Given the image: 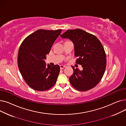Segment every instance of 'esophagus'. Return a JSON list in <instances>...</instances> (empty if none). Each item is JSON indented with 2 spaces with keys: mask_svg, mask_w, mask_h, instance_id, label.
Listing matches in <instances>:
<instances>
[{
  "mask_svg": "<svg viewBox=\"0 0 126 126\" xmlns=\"http://www.w3.org/2000/svg\"><path fill=\"white\" fill-rule=\"evenodd\" d=\"M60 69H63L66 66H64V65H60Z\"/></svg>",
  "mask_w": 126,
  "mask_h": 126,
  "instance_id": "obj_1",
  "label": "esophagus"
}]
</instances>
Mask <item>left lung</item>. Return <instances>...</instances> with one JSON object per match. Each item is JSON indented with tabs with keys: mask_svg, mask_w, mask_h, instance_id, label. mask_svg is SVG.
Here are the masks:
<instances>
[{
	"mask_svg": "<svg viewBox=\"0 0 126 126\" xmlns=\"http://www.w3.org/2000/svg\"><path fill=\"white\" fill-rule=\"evenodd\" d=\"M60 36L69 39L75 46L76 63L81 65L83 70L75 68L69 78L76 89L85 91L94 87L104 74L106 67V56L103 46L94 35L81 29L69 30Z\"/></svg>",
	"mask_w": 126,
	"mask_h": 126,
	"instance_id": "left-lung-1",
	"label": "left lung"
}]
</instances>
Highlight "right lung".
Returning a JSON list of instances; mask_svg holds the SVG:
<instances>
[{
  "label": "right lung",
  "mask_w": 126,
  "mask_h": 126,
  "mask_svg": "<svg viewBox=\"0 0 126 126\" xmlns=\"http://www.w3.org/2000/svg\"><path fill=\"white\" fill-rule=\"evenodd\" d=\"M62 30H38L26 37L18 54L20 72L29 86L37 91L51 88L57 80L60 68L58 65L46 66L44 60Z\"/></svg>",
  "instance_id": "right-lung-1"
}]
</instances>
